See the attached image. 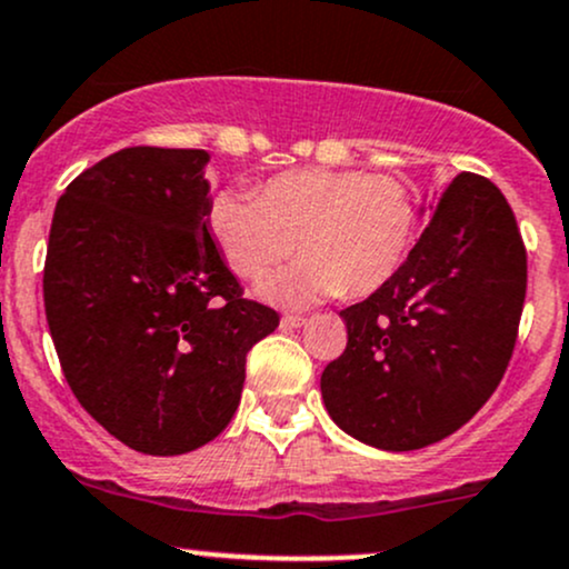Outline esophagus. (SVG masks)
Returning a JSON list of instances; mask_svg holds the SVG:
<instances>
[{
	"label": "esophagus",
	"instance_id": "34e87169",
	"mask_svg": "<svg viewBox=\"0 0 569 569\" xmlns=\"http://www.w3.org/2000/svg\"><path fill=\"white\" fill-rule=\"evenodd\" d=\"M305 321H308L305 316H283L280 318V329H299Z\"/></svg>",
	"mask_w": 569,
	"mask_h": 569
}]
</instances>
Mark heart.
<instances>
[{"label":"heart","mask_w":569,"mask_h":569,"mask_svg":"<svg viewBox=\"0 0 569 569\" xmlns=\"http://www.w3.org/2000/svg\"><path fill=\"white\" fill-rule=\"evenodd\" d=\"M204 223L237 278L261 280V297L308 308L348 291L365 297L402 270L418 240L421 199L410 178L367 170H291L246 191H216Z\"/></svg>","instance_id":"b5f03b06"}]
</instances>
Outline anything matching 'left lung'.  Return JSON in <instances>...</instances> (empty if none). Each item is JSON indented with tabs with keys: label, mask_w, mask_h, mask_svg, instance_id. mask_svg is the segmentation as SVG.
<instances>
[{
	"label": "left lung",
	"mask_w": 569,
	"mask_h": 569,
	"mask_svg": "<svg viewBox=\"0 0 569 569\" xmlns=\"http://www.w3.org/2000/svg\"><path fill=\"white\" fill-rule=\"evenodd\" d=\"M527 297V248L489 178L461 172L395 278L340 310L348 346L321 376L342 432L416 451L465 427L513 356Z\"/></svg>",
	"instance_id": "8db88e82"
}]
</instances>
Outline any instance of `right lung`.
<instances>
[{"mask_svg":"<svg viewBox=\"0 0 569 569\" xmlns=\"http://www.w3.org/2000/svg\"><path fill=\"white\" fill-rule=\"evenodd\" d=\"M208 151L137 146L56 202L42 297L78 402L123 446L178 457L232 421L278 313L242 297L204 223Z\"/></svg>","mask_w":569,"mask_h":569,"instance_id":"obj_1","label":"right lung"}]
</instances>
